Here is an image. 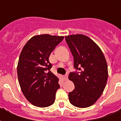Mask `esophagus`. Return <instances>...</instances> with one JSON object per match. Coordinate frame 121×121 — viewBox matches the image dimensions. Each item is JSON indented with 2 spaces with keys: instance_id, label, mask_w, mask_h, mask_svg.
Returning <instances> with one entry per match:
<instances>
[{
  "instance_id": "1",
  "label": "esophagus",
  "mask_w": 121,
  "mask_h": 121,
  "mask_svg": "<svg viewBox=\"0 0 121 121\" xmlns=\"http://www.w3.org/2000/svg\"><path fill=\"white\" fill-rule=\"evenodd\" d=\"M63 79L64 81H66L68 79V75L67 74H66V75H64L63 76Z\"/></svg>"
}]
</instances>
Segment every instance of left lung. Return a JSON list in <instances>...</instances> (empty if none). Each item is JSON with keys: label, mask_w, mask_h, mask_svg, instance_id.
<instances>
[{"label": "left lung", "mask_w": 121, "mask_h": 121, "mask_svg": "<svg viewBox=\"0 0 121 121\" xmlns=\"http://www.w3.org/2000/svg\"><path fill=\"white\" fill-rule=\"evenodd\" d=\"M65 40L74 58L75 72L68 78L74 89L68 93L69 102L84 108L94 104L103 94L108 77L104 55L91 38L81 34L66 36Z\"/></svg>", "instance_id": "1"}]
</instances>
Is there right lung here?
<instances>
[{
    "mask_svg": "<svg viewBox=\"0 0 121 121\" xmlns=\"http://www.w3.org/2000/svg\"><path fill=\"white\" fill-rule=\"evenodd\" d=\"M64 37L44 34L32 37L23 47L17 65L18 82L28 101L40 108L55 102L59 79L52 72L49 56Z\"/></svg>",
    "mask_w": 121,
    "mask_h": 121,
    "instance_id": "1",
    "label": "right lung"
}]
</instances>
